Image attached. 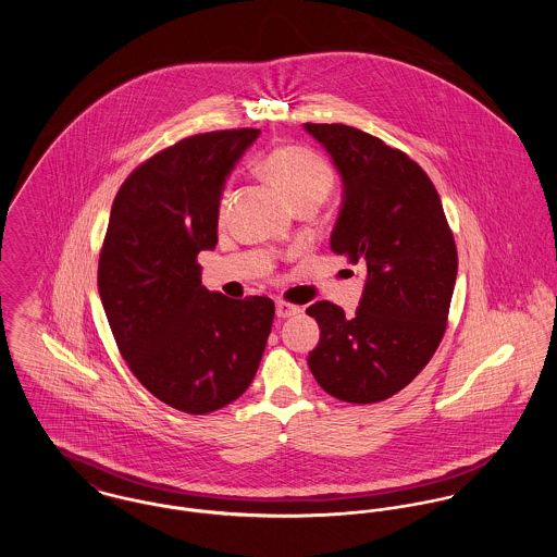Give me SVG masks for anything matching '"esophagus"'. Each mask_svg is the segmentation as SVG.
I'll return each instance as SVG.
<instances>
[{
  "mask_svg": "<svg viewBox=\"0 0 557 557\" xmlns=\"http://www.w3.org/2000/svg\"><path fill=\"white\" fill-rule=\"evenodd\" d=\"M298 313H300V307L287 305V302H283V300H278V302H276V318H294V315H298Z\"/></svg>",
  "mask_w": 557,
  "mask_h": 557,
  "instance_id": "34e87169",
  "label": "esophagus"
}]
</instances>
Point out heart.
<instances>
[{
  "instance_id": "1",
  "label": "heart",
  "mask_w": 557,
  "mask_h": 557,
  "mask_svg": "<svg viewBox=\"0 0 557 557\" xmlns=\"http://www.w3.org/2000/svg\"><path fill=\"white\" fill-rule=\"evenodd\" d=\"M261 175L292 203H321L334 186V173L325 160L311 150L285 146L272 150L259 162Z\"/></svg>"
}]
</instances>
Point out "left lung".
Listing matches in <instances>:
<instances>
[{
	"instance_id": "1",
	"label": "left lung",
	"mask_w": 557,
	"mask_h": 557,
	"mask_svg": "<svg viewBox=\"0 0 557 557\" xmlns=\"http://www.w3.org/2000/svg\"><path fill=\"white\" fill-rule=\"evenodd\" d=\"M341 175L330 248L364 270L354 315L332 302L307 309L319 323L309 369L347 403L397 395L431 360L457 281V246L429 175L382 139L345 124H305Z\"/></svg>"
}]
</instances>
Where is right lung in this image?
<instances>
[{"label":"right lung","mask_w":557,"mask_h":557,"mask_svg":"<svg viewBox=\"0 0 557 557\" xmlns=\"http://www.w3.org/2000/svg\"><path fill=\"white\" fill-rule=\"evenodd\" d=\"M259 131L182 139L122 184L98 261V294L135 377L162 403L210 413L250 386L272 330L270 298L201 285L197 255L219 242L225 182Z\"/></svg>","instance_id":"add662e5"}]
</instances>
